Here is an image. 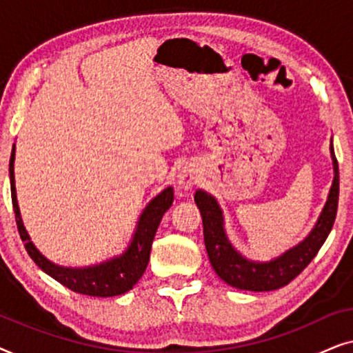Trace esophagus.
Masks as SVG:
<instances>
[{"label": "esophagus", "instance_id": "obj_1", "mask_svg": "<svg viewBox=\"0 0 353 353\" xmlns=\"http://www.w3.org/2000/svg\"><path fill=\"white\" fill-rule=\"evenodd\" d=\"M178 183H180L181 188H192L197 183V172L196 168H191V167H185L183 170L180 172V176H178Z\"/></svg>", "mask_w": 353, "mask_h": 353}]
</instances>
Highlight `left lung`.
<instances>
[{"mask_svg": "<svg viewBox=\"0 0 353 353\" xmlns=\"http://www.w3.org/2000/svg\"><path fill=\"white\" fill-rule=\"evenodd\" d=\"M330 149L332 167H334V180H332L320 219L302 243L294 245L270 262H252V260L243 257L231 245L228 236L225 233L223 212H221L219 202L205 191H196L194 202L202 215L204 243L210 265L226 284L236 289H244V291H274V289L291 283L315 259L318 250L325 244L327 234L331 233L337 214V202H339V165H337L332 141Z\"/></svg>", "mask_w": 353, "mask_h": 353, "instance_id": "obj_1", "label": "left lung"}]
</instances>
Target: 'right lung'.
<instances>
[{"instance_id": "right-lung-1", "label": "right lung", "mask_w": 353, "mask_h": 353, "mask_svg": "<svg viewBox=\"0 0 353 353\" xmlns=\"http://www.w3.org/2000/svg\"><path fill=\"white\" fill-rule=\"evenodd\" d=\"M14 159H16V146H12L11 161H9V178H11V197L14 214H16V223L21 239L23 241L28 255L33 262L40 267L43 272L54 278L56 281L64 284L70 291L85 294V296L93 297H114L120 294L128 292L134 284L139 281L143 273L146 272L149 254H151V245L156 236V231L161 225V220L165 212L170 209L173 202V188L168 186L161 194H157L146 205L141 216L138 220L137 231H134L132 243L128 249L122 255L108 260V262L93 265V267L83 268H70L61 267L48 260L45 255L40 254L33 243L30 236L23 228L21 212L17 205L16 185H14Z\"/></svg>"}]
</instances>
